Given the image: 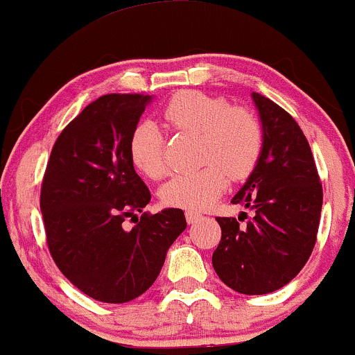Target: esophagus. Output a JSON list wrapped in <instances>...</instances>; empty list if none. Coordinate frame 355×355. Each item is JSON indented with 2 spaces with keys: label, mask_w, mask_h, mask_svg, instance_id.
Masks as SVG:
<instances>
[{
  "label": "esophagus",
  "mask_w": 355,
  "mask_h": 355,
  "mask_svg": "<svg viewBox=\"0 0 355 355\" xmlns=\"http://www.w3.org/2000/svg\"><path fill=\"white\" fill-rule=\"evenodd\" d=\"M185 217H187V222H189V223H195V222H198V220L202 218V215L197 214V211H193V210H187Z\"/></svg>",
  "instance_id": "obj_1"
}]
</instances>
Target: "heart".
<instances>
[{
  "label": "heart",
  "mask_w": 355,
  "mask_h": 355,
  "mask_svg": "<svg viewBox=\"0 0 355 355\" xmlns=\"http://www.w3.org/2000/svg\"><path fill=\"white\" fill-rule=\"evenodd\" d=\"M162 118L177 132L200 133L202 170L173 177L162 189V202L185 210H205L229 187V177L242 180L254 172L263 150V130L254 113L234 108L227 100L193 89L173 95ZM132 165L146 178L165 173L164 135L157 125L141 121L128 138Z\"/></svg>",
  "instance_id": "1"
}]
</instances>
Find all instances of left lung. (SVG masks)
Wrapping results in <instances>:
<instances>
[{
  "label": "left lung",
  "instance_id": "left-lung-1",
  "mask_svg": "<svg viewBox=\"0 0 355 355\" xmlns=\"http://www.w3.org/2000/svg\"><path fill=\"white\" fill-rule=\"evenodd\" d=\"M252 98L262 121L263 150L232 203L255 215L247 225H240V218L217 217L222 239L211 263L230 288L262 295L279 291L302 270L315 245L324 195L297 121L267 96L254 92Z\"/></svg>",
  "mask_w": 355,
  "mask_h": 355
}]
</instances>
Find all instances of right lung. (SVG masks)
Listing matches in <instances>:
<instances>
[{
  "mask_svg": "<svg viewBox=\"0 0 355 355\" xmlns=\"http://www.w3.org/2000/svg\"><path fill=\"white\" fill-rule=\"evenodd\" d=\"M150 100L110 93L92 101L56 138L43 175L48 250L61 274L100 302H130L148 291L187 229L180 209L144 211L152 195L130 162L128 138Z\"/></svg>",
  "mask_w": 355,
  "mask_h": 355,
  "instance_id": "right-lung-1",
  "label": "right lung"
}]
</instances>
